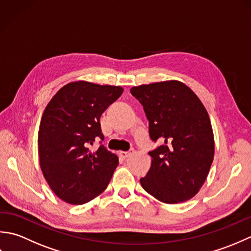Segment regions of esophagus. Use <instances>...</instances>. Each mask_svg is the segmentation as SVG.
<instances>
[{
    "label": "esophagus",
    "instance_id": "esophagus-1",
    "mask_svg": "<svg viewBox=\"0 0 251 251\" xmlns=\"http://www.w3.org/2000/svg\"><path fill=\"white\" fill-rule=\"evenodd\" d=\"M131 153H134V149H130V150H128V151H121L120 155L123 158H126V157H128Z\"/></svg>",
    "mask_w": 251,
    "mask_h": 251
}]
</instances>
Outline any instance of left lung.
<instances>
[{"instance_id":"1","label":"left lung","mask_w":251,"mask_h":251,"mask_svg":"<svg viewBox=\"0 0 251 251\" xmlns=\"http://www.w3.org/2000/svg\"><path fill=\"white\" fill-rule=\"evenodd\" d=\"M149 121L152 165L142 188L166 204L192 199L204 184L214 161V134L205 106L178 81L140 85L130 89Z\"/></svg>"}]
</instances>
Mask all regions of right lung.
<instances>
[{
	"mask_svg": "<svg viewBox=\"0 0 251 251\" xmlns=\"http://www.w3.org/2000/svg\"><path fill=\"white\" fill-rule=\"evenodd\" d=\"M123 93L120 86L84 81L65 85L51 98L41 120V169L54 193L82 205L106 189L119 158L102 146L100 116ZM100 139L97 151H90Z\"/></svg>",
	"mask_w": 251,
	"mask_h": 251,
	"instance_id": "obj_1",
	"label": "right lung"
}]
</instances>
